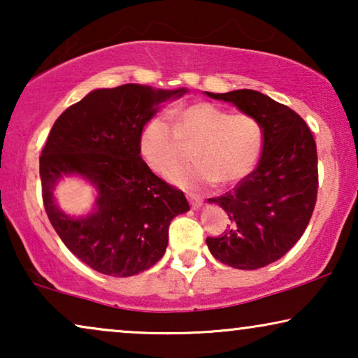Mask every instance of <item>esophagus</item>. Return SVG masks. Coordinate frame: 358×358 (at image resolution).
Listing matches in <instances>:
<instances>
[{
	"label": "esophagus",
	"mask_w": 358,
	"mask_h": 358,
	"mask_svg": "<svg viewBox=\"0 0 358 358\" xmlns=\"http://www.w3.org/2000/svg\"><path fill=\"white\" fill-rule=\"evenodd\" d=\"M187 199H189V203H190V207H192L194 210H197V208L202 207L203 200H202V197H200V195H195V194H187Z\"/></svg>",
	"instance_id": "esophagus-1"
}]
</instances>
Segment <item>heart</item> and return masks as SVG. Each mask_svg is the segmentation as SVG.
Masks as SVG:
<instances>
[{
    "label": "heart",
    "mask_w": 358,
    "mask_h": 358,
    "mask_svg": "<svg viewBox=\"0 0 358 358\" xmlns=\"http://www.w3.org/2000/svg\"><path fill=\"white\" fill-rule=\"evenodd\" d=\"M197 163L179 166L169 179L182 187L234 184L251 174L266 145V130L256 117L231 112L210 102L185 107L173 115L146 122L140 134V156L151 171L166 174L182 159L184 145H194Z\"/></svg>",
    "instance_id": "obj_1"
}]
</instances>
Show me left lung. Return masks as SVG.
<instances>
[{
  "instance_id": "left-lung-1",
  "label": "left lung",
  "mask_w": 358,
  "mask_h": 358,
  "mask_svg": "<svg viewBox=\"0 0 358 358\" xmlns=\"http://www.w3.org/2000/svg\"><path fill=\"white\" fill-rule=\"evenodd\" d=\"M205 94L231 102L266 130L256 169L233 192L208 199L228 213L224 234L207 238L215 259L229 267L254 271L285 256L301 238L317 194L316 141L310 127L290 107L252 90Z\"/></svg>"
}]
</instances>
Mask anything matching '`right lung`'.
Wrapping results in <instances>:
<instances>
[{
    "mask_svg": "<svg viewBox=\"0 0 358 358\" xmlns=\"http://www.w3.org/2000/svg\"><path fill=\"white\" fill-rule=\"evenodd\" d=\"M187 90L122 85L94 90L53 124L41 156L47 217L65 246L94 271L130 277L164 256L171 220L189 212L182 190L153 174L138 140L159 104ZM80 175L95 185V208L86 217L63 214L52 197L57 180Z\"/></svg>",
    "mask_w": 358,
    "mask_h": 358,
    "instance_id": "1",
    "label": "right lung"
}]
</instances>
